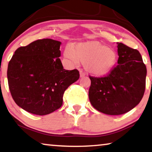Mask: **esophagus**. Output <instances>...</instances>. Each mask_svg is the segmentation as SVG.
<instances>
[{"instance_id": "34e87169", "label": "esophagus", "mask_w": 152, "mask_h": 152, "mask_svg": "<svg viewBox=\"0 0 152 152\" xmlns=\"http://www.w3.org/2000/svg\"><path fill=\"white\" fill-rule=\"evenodd\" d=\"M86 75V73L85 72H83V70H81V71H80V77H83V76H85Z\"/></svg>"}]
</instances>
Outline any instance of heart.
Listing matches in <instances>:
<instances>
[{
  "instance_id": "heart-1",
  "label": "heart",
  "mask_w": 152,
  "mask_h": 152,
  "mask_svg": "<svg viewBox=\"0 0 152 152\" xmlns=\"http://www.w3.org/2000/svg\"><path fill=\"white\" fill-rule=\"evenodd\" d=\"M64 56L77 65H85L86 69L97 76H103L112 70L116 62L117 56L112 49L99 42L78 43L72 47H67Z\"/></svg>"
}]
</instances>
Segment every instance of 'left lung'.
I'll return each instance as SVG.
<instances>
[{"label":"left lung","instance_id":"obj_1","mask_svg":"<svg viewBox=\"0 0 152 152\" xmlns=\"http://www.w3.org/2000/svg\"><path fill=\"white\" fill-rule=\"evenodd\" d=\"M118 64L106 76H89L88 97L99 112L120 115L138 105L145 89L147 69L137 49L118 43Z\"/></svg>","mask_w":152,"mask_h":152}]
</instances>
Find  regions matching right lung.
Returning a JSON list of instances; mask_svg holds the SVG:
<instances>
[{"label":"right lung","instance_id":"right-lung-1","mask_svg":"<svg viewBox=\"0 0 152 152\" xmlns=\"http://www.w3.org/2000/svg\"><path fill=\"white\" fill-rule=\"evenodd\" d=\"M61 42L50 38L19 47L9 62V88L16 104L31 114L47 115L63 104V95L78 80V69H64Z\"/></svg>","mask_w":152,"mask_h":152}]
</instances>
